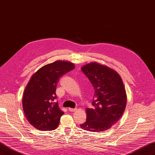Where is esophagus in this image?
<instances>
[{
  "label": "esophagus",
  "instance_id": "obj_1",
  "mask_svg": "<svg viewBox=\"0 0 155 155\" xmlns=\"http://www.w3.org/2000/svg\"><path fill=\"white\" fill-rule=\"evenodd\" d=\"M68 110L70 112H75L77 110V109H71V108H68Z\"/></svg>",
  "mask_w": 155,
  "mask_h": 155
}]
</instances>
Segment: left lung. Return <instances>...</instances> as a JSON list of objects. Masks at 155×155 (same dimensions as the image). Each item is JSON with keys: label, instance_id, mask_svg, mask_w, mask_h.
Listing matches in <instances>:
<instances>
[{"label": "left lung", "instance_id": "left-lung-1", "mask_svg": "<svg viewBox=\"0 0 155 155\" xmlns=\"http://www.w3.org/2000/svg\"><path fill=\"white\" fill-rule=\"evenodd\" d=\"M83 72L94 88L92 104L86 109L85 123L81 128L102 132L109 129L122 116L127 104V95L122 79L114 70L92 62L81 67Z\"/></svg>", "mask_w": 155, "mask_h": 155}]
</instances>
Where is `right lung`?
Segmentation results:
<instances>
[{
  "label": "right lung",
  "instance_id": "1",
  "mask_svg": "<svg viewBox=\"0 0 155 155\" xmlns=\"http://www.w3.org/2000/svg\"><path fill=\"white\" fill-rule=\"evenodd\" d=\"M75 68L68 61L58 60L46 64L32 75L25 89L22 108L28 122L41 130H54L64 112L54 102L59 78Z\"/></svg>",
  "mask_w": 155,
  "mask_h": 155
}]
</instances>
